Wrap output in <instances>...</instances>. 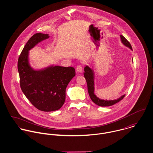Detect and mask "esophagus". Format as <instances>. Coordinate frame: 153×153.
<instances>
[{
  "instance_id": "1",
  "label": "esophagus",
  "mask_w": 153,
  "mask_h": 153,
  "mask_svg": "<svg viewBox=\"0 0 153 153\" xmlns=\"http://www.w3.org/2000/svg\"><path fill=\"white\" fill-rule=\"evenodd\" d=\"M76 71L78 72H82V66L81 65H78L76 66Z\"/></svg>"
}]
</instances>
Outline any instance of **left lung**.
I'll list each match as a JSON object with an SVG mask.
<instances>
[{
	"label": "left lung",
	"mask_w": 153,
	"mask_h": 153,
	"mask_svg": "<svg viewBox=\"0 0 153 153\" xmlns=\"http://www.w3.org/2000/svg\"><path fill=\"white\" fill-rule=\"evenodd\" d=\"M120 37H121V42L126 46H128L131 49H132L131 44L125 38V37L123 36V35H120ZM84 71H85V72L84 73V77H85L87 83L88 94L89 95V97H90L91 100L95 104H96L97 105L101 106V107H109V106H111L112 105L115 104L116 103L118 102L119 101H120L124 98L125 95L121 96L120 98H118L117 100H115L108 101V100H100L99 98L97 97V96L94 94V74L92 70L89 67L86 66L84 68Z\"/></svg>",
	"instance_id": "8db88e82"
}]
</instances>
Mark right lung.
<instances>
[{"mask_svg": "<svg viewBox=\"0 0 153 153\" xmlns=\"http://www.w3.org/2000/svg\"><path fill=\"white\" fill-rule=\"evenodd\" d=\"M49 37L41 33L34 34L25 45L18 62L22 92L35 107L46 112L62 107L65 101L66 87L75 75L72 66H49L41 71H35L30 66L29 51Z\"/></svg>", "mask_w": 153, "mask_h": 153, "instance_id": "add662e5", "label": "right lung"}]
</instances>
